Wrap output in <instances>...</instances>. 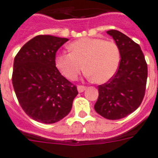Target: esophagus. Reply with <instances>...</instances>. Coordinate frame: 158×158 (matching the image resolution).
Here are the masks:
<instances>
[{"mask_svg": "<svg viewBox=\"0 0 158 158\" xmlns=\"http://www.w3.org/2000/svg\"><path fill=\"white\" fill-rule=\"evenodd\" d=\"M86 88H87V87H84V86H78V87H77V89H78V91H79V92H83V91H85Z\"/></svg>", "mask_w": 158, "mask_h": 158, "instance_id": "esophagus-1", "label": "esophagus"}]
</instances>
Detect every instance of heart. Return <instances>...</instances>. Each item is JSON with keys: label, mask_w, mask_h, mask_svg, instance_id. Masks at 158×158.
Here are the masks:
<instances>
[{"label": "heart", "mask_w": 158, "mask_h": 158, "mask_svg": "<svg viewBox=\"0 0 158 158\" xmlns=\"http://www.w3.org/2000/svg\"><path fill=\"white\" fill-rule=\"evenodd\" d=\"M68 47L71 53L57 54L55 64L71 80L76 79L84 67L88 79L104 83L112 79L119 67L120 50L112 41L83 38L71 42Z\"/></svg>", "instance_id": "b5f03b06"}]
</instances>
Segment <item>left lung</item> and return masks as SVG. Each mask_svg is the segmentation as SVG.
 Wrapping results in <instances>:
<instances>
[{"instance_id": "left-lung-1", "label": "left lung", "mask_w": 158, "mask_h": 158, "mask_svg": "<svg viewBox=\"0 0 158 158\" xmlns=\"http://www.w3.org/2000/svg\"><path fill=\"white\" fill-rule=\"evenodd\" d=\"M117 45L120 65L112 79L98 87L95 112L108 120H119L138 108L144 96L148 67L140 46L118 30L107 31Z\"/></svg>"}]
</instances>
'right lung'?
<instances>
[{
    "instance_id": "add662e5",
    "label": "right lung",
    "mask_w": 158,
    "mask_h": 158,
    "mask_svg": "<svg viewBox=\"0 0 158 158\" xmlns=\"http://www.w3.org/2000/svg\"><path fill=\"white\" fill-rule=\"evenodd\" d=\"M68 38L38 35L22 46L14 62L12 82L24 112L36 121L53 124L68 115L78 95L55 66L57 50Z\"/></svg>"
}]
</instances>
